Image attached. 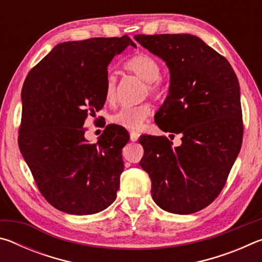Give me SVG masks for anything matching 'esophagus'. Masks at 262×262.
<instances>
[{
  "instance_id": "esophagus-1",
  "label": "esophagus",
  "mask_w": 262,
  "mask_h": 262,
  "mask_svg": "<svg viewBox=\"0 0 262 262\" xmlns=\"http://www.w3.org/2000/svg\"><path fill=\"white\" fill-rule=\"evenodd\" d=\"M139 137H140V134L137 132H132L130 133V141L132 142H136L137 140H139Z\"/></svg>"
}]
</instances>
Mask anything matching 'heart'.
I'll list each match as a JSON object with an SVG mask.
<instances>
[{
	"label": "heart",
	"mask_w": 262,
	"mask_h": 262,
	"mask_svg": "<svg viewBox=\"0 0 262 262\" xmlns=\"http://www.w3.org/2000/svg\"><path fill=\"white\" fill-rule=\"evenodd\" d=\"M126 69L136 75L145 82L143 97L150 96L157 99L162 95V86L158 78L161 77V63L154 56L147 53H139L127 61ZM105 99L107 103H114L117 99V77L113 73L106 76L105 82ZM151 108L148 103H142L135 106H125L111 117V122L115 126L136 130L143 126L145 119L149 117Z\"/></svg>",
	"instance_id": "heart-1"
}]
</instances>
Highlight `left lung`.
<instances>
[{"instance_id": "left-lung-1", "label": "left lung", "mask_w": 262, "mask_h": 262, "mask_svg": "<svg viewBox=\"0 0 262 262\" xmlns=\"http://www.w3.org/2000/svg\"><path fill=\"white\" fill-rule=\"evenodd\" d=\"M134 38L170 69L168 95L155 122L171 136L181 135L179 147H172L166 136H141L140 165L150 177L158 207L193 214L219 196L242 147L238 78L229 61L195 35Z\"/></svg>"}]
</instances>
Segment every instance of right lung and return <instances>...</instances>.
<instances>
[{"label": "right lung", "mask_w": 262, "mask_h": 262, "mask_svg": "<svg viewBox=\"0 0 262 262\" xmlns=\"http://www.w3.org/2000/svg\"><path fill=\"white\" fill-rule=\"evenodd\" d=\"M129 45L135 47L128 35L59 43L21 89L20 152L39 192L67 214H96L117 198L129 134L108 125L89 143L83 126L104 107L107 66Z\"/></svg>", "instance_id": "right-lung-1"}]
</instances>
